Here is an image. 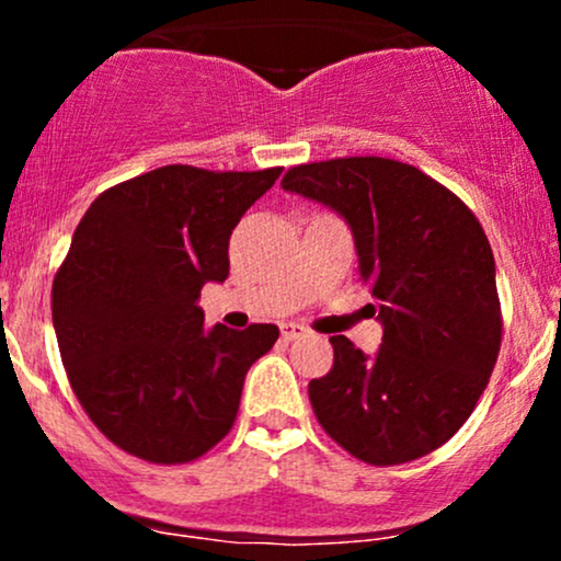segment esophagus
Instances as JSON below:
<instances>
[{"label":"esophagus","instance_id":"34e87169","mask_svg":"<svg viewBox=\"0 0 561 561\" xmlns=\"http://www.w3.org/2000/svg\"><path fill=\"white\" fill-rule=\"evenodd\" d=\"M308 330L302 324H295V321H289V324H282V337L285 340H298V337H306Z\"/></svg>","mask_w":561,"mask_h":561}]
</instances>
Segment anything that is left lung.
Segmentation results:
<instances>
[{
	"instance_id": "1",
	"label": "left lung",
	"mask_w": 561,
	"mask_h": 561,
	"mask_svg": "<svg viewBox=\"0 0 561 561\" xmlns=\"http://www.w3.org/2000/svg\"><path fill=\"white\" fill-rule=\"evenodd\" d=\"M282 186L351 224L385 324L371 358L330 337L332 369L308 382L319 424L371 467L433 454L469 420L501 351L493 250L478 216L416 165L377 156L293 165Z\"/></svg>"
}]
</instances>
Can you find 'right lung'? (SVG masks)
Segmentation results:
<instances>
[{"label":"right lung","instance_id":"add662e5","mask_svg":"<svg viewBox=\"0 0 561 561\" xmlns=\"http://www.w3.org/2000/svg\"><path fill=\"white\" fill-rule=\"evenodd\" d=\"M282 169L163 165L89 205L53 282V324L81 409L113 446L186 465L229 435L242 382L279 327L203 330L205 282L229 276V237Z\"/></svg>","mask_w":561,"mask_h":561}]
</instances>
